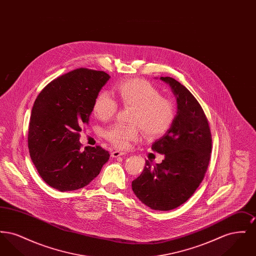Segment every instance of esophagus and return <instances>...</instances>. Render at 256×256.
<instances>
[{
	"label": "esophagus",
	"instance_id": "1",
	"mask_svg": "<svg viewBox=\"0 0 256 256\" xmlns=\"http://www.w3.org/2000/svg\"><path fill=\"white\" fill-rule=\"evenodd\" d=\"M124 154H126V152H121V150H113L111 152V156L112 158H119V156H122Z\"/></svg>",
	"mask_w": 256,
	"mask_h": 256
}]
</instances>
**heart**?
<instances>
[{
    "instance_id": "obj_1",
    "label": "heart",
    "mask_w": 256,
    "mask_h": 256,
    "mask_svg": "<svg viewBox=\"0 0 256 256\" xmlns=\"http://www.w3.org/2000/svg\"><path fill=\"white\" fill-rule=\"evenodd\" d=\"M120 104L132 108L130 126L114 124L104 132V137L113 146L124 148L139 137V128L148 138L165 134L174 122L176 108L168 98L161 97L158 90L142 78H132L115 87ZM118 104L106 91H102L95 98L93 112L100 121H108L116 113Z\"/></svg>"
}]
</instances>
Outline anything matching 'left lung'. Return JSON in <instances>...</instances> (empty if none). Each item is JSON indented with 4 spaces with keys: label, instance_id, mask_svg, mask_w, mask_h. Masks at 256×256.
Wrapping results in <instances>:
<instances>
[{
    "label": "left lung",
    "instance_id": "left-lung-1",
    "mask_svg": "<svg viewBox=\"0 0 256 256\" xmlns=\"http://www.w3.org/2000/svg\"><path fill=\"white\" fill-rule=\"evenodd\" d=\"M160 80L170 86L176 98V114L166 134L152 145L164 159L156 165L146 160L144 170L132 185L146 206L168 211L184 204L202 182L212 138L206 116L191 92L172 78Z\"/></svg>",
    "mask_w": 256,
    "mask_h": 256
}]
</instances>
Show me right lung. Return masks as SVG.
<instances>
[{
	"label": "right lung",
	"instance_id": "right-lung-1",
	"mask_svg": "<svg viewBox=\"0 0 256 256\" xmlns=\"http://www.w3.org/2000/svg\"><path fill=\"white\" fill-rule=\"evenodd\" d=\"M110 78L102 71L80 68L50 82L34 102L28 136L30 156L43 180L58 191L88 185L110 159L102 146H86L82 152L80 143L94 100Z\"/></svg>",
	"mask_w": 256,
	"mask_h": 256
}]
</instances>
